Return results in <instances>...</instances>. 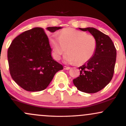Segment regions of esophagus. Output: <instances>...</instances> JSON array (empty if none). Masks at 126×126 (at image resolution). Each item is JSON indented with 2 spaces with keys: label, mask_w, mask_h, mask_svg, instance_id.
Masks as SVG:
<instances>
[{
  "label": "esophagus",
  "mask_w": 126,
  "mask_h": 126,
  "mask_svg": "<svg viewBox=\"0 0 126 126\" xmlns=\"http://www.w3.org/2000/svg\"><path fill=\"white\" fill-rule=\"evenodd\" d=\"M70 69V67H67V66H64V70H69Z\"/></svg>",
  "instance_id": "34e87169"
}]
</instances>
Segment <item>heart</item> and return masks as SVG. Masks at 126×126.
Instances as JSON below:
<instances>
[{
	"instance_id": "b5f03b06",
	"label": "heart",
	"mask_w": 126,
	"mask_h": 126,
	"mask_svg": "<svg viewBox=\"0 0 126 126\" xmlns=\"http://www.w3.org/2000/svg\"><path fill=\"white\" fill-rule=\"evenodd\" d=\"M50 43L54 57L60 60L65 52L66 62L82 65L90 60L97 48V41L94 35L73 28H66L50 37Z\"/></svg>"
}]
</instances>
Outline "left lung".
Here are the masks:
<instances>
[{"mask_svg":"<svg viewBox=\"0 0 126 126\" xmlns=\"http://www.w3.org/2000/svg\"><path fill=\"white\" fill-rule=\"evenodd\" d=\"M89 31L97 41V48L90 60L79 67L80 75L73 80L78 90L88 94L96 93L110 82L113 76L116 49L107 35L92 27L79 28Z\"/></svg>","mask_w":126,"mask_h":126,"instance_id":"left-lung-1","label":"left lung"}]
</instances>
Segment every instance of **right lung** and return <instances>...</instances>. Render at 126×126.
I'll list each match as a JSON object with an SVG mask.
<instances>
[{"label":"right lung","instance_id":"obj_1","mask_svg":"<svg viewBox=\"0 0 126 126\" xmlns=\"http://www.w3.org/2000/svg\"><path fill=\"white\" fill-rule=\"evenodd\" d=\"M62 27H47L54 32ZM51 48L44 29L26 31L13 40L8 50L10 74L13 80L30 92L46 89L54 75L63 69L52 58Z\"/></svg>","mask_w":126,"mask_h":126}]
</instances>
